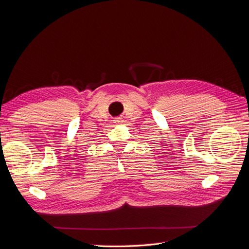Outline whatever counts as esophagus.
I'll list each match as a JSON object with an SVG mask.
<instances>
[{
	"label": "esophagus",
	"mask_w": 249,
	"mask_h": 249,
	"mask_svg": "<svg viewBox=\"0 0 249 249\" xmlns=\"http://www.w3.org/2000/svg\"><path fill=\"white\" fill-rule=\"evenodd\" d=\"M119 123H122V119H120V118H115L114 119V124H119Z\"/></svg>",
	"instance_id": "34e87169"
}]
</instances>
